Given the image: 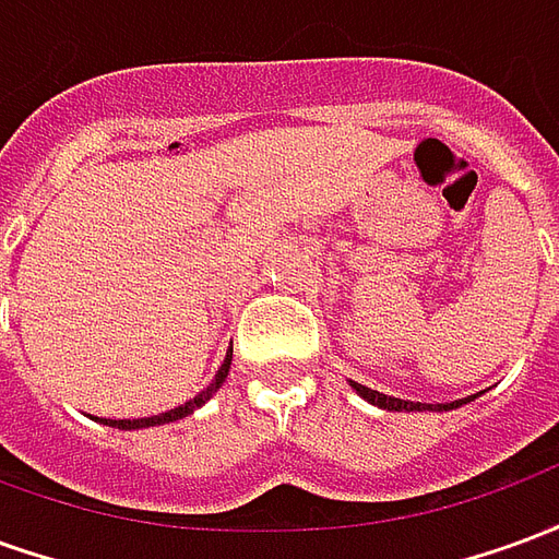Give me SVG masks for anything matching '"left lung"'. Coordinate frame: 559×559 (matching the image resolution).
<instances>
[{
	"label": "left lung",
	"mask_w": 559,
	"mask_h": 559,
	"mask_svg": "<svg viewBox=\"0 0 559 559\" xmlns=\"http://www.w3.org/2000/svg\"><path fill=\"white\" fill-rule=\"evenodd\" d=\"M350 386L356 389V395L359 399H365L368 404H374V407H380V411H399V413H413V411H455V407H461V404H467V401H473L476 395H469V399H457V401H449V404H419V401H401V399H392V395H383V392H377V389H368L362 386V383H353Z\"/></svg>",
	"instance_id": "left-lung-1"
}]
</instances>
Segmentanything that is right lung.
Wrapping results in <instances>:
<instances>
[{"instance_id":"1","label":"right lung","mask_w":559,"mask_h":559,"mask_svg":"<svg viewBox=\"0 0 559 559\" xmlns=\"http://www.w3.org/2000/svg\"><path fill=\"white\" fill-rule=\"evenodd\" d=\"M230 362H233V350L224 356V365L218 368V374L215 380L209 383L200 395H194L191 401H185L182 407H176V411H167V413H158V416H146V419H98V416H92V419H98L102 425H110V428H119V431H140V428H152V425H167V421H176V419H185V416H191L194 411H200L203 404H206L221 386H224V380L230 374Z\"/></svg>"}]
</instances>
